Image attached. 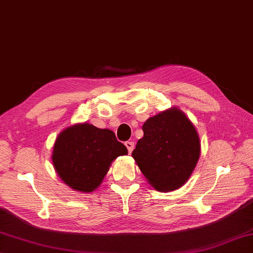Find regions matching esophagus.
<instances>
[{
    "instance_id": "obj_1",
    "label": "esophagus",
    "mask_w": 253,
    "mask_h": 253,
    "mask_svg": "<svg viewBox=\"0 0 253 253\" xmlns=\"http://www.w3.org/2000/svg\"><path fill=\"white\" fill-rule=\"evenodd\" d=\"M125 146H126V148H127V150H128V153L130 154V153L132 152L133 148H135V143L131 142V141H126V142H125Z\"/></svg>"
}]
</instances>
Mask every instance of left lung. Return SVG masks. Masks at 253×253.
Returning a JSON list of instances; mask_svg holds the SVG:
<instances>
[{
	"instance_id": "1",
	"label": "left lung",
	"mask_w": 253,
	"mask_h": 253,
	"mask_svg": "<svg viewBox=\"0 0 253 253\" xmlns=\"http://www.w3.org/2000/svg\"><path fill=\"white\" fill-rule=\"evenodd\" d=\"M131 155L149 184L171 191L189 179L200 157V139L193 124L177 107L150 117Z\"/></svg>"
}]
</instances>
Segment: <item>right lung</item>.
Returning <instances> with one entry per match:
<instances>
[{"label":"right lung","mask_w":253,"mask_h":253,"mask_svg":"<svg viewBox=\"0 0 253 253\" xmlns=\"http://www.w3.org/2000/svg\"><path fill=\"white\" fill-rule=\"evenodd\" d=\"M127 153L112 130L84 123L58 135L52 162L60 178L72 189L91 192L100 186L113 161Z\"/></svg>","instance_id":"obj_1"}]
</instances>
